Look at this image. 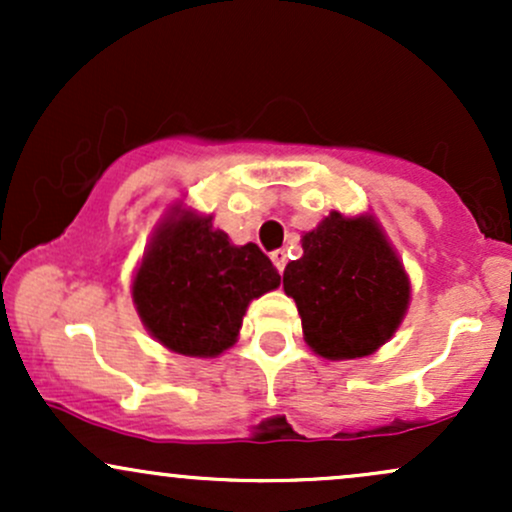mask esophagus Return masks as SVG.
Masks as SVG:
<instances>
[{"label": "esophagus", "mask_w": 512, "mask_h": 512, "mask_svg": "<svg viewBox=\"0 0 512 512\" xmlns=\"http://www.w3.org/2000/svg\"><path fill=\"white\" fill-rule=\"evenodd\" d=\"M269 257H272L274 267H276V269H279V272H284V269H286V262H289V255H286V250H284V248L274 250V252H272V255H269Z\"/></svg>", "instance_id": "1"}]
</instances>
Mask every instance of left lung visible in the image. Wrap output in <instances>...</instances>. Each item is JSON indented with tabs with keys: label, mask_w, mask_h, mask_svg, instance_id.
<instances>
[{
	"label": "left lung",
	"mask_w": 512,
	"mask_h": 512,
	"mask_svg": "<svg viewBox=\"0 0 512 512\" xmlns=\"http://www.w3.org/2000/svg\"><path fill=\"white\" fill-rule=\"evenodd\" d=\"M284 291L298 305L305 342L332 361L373 354L409 303V279L378 223L337 211L303 236V257L284 269Z\"/></svg>",
	"instance_id": "8db88e82"
}]
</instances>
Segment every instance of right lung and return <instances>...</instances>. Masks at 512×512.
I'll return each mask as SVG.
<instances>
[{
    "mask_svg": "<svg viewBox=\"0 0 512 512\" xmlns=\"http://www.w3.org/2000/svg\"><path fill=\"white\" fill-rule=\"evenodd\" d=\"M281 276L255 243L233 245L211 219L163 223L132 284L139 317L170 351L219 356L236 342L252 298Z\"/></svg>",
    "mask_w": 512,
    "mask_h": 512,
    "instance_id": "add662e5",
    "label": "right lung"
}]
</instances>
